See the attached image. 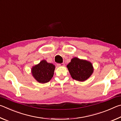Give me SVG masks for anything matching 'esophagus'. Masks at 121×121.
<instances>
[{
    "instance_id": "esophagus-1",
    "label": "esophagus",
    "mask_w": 121,
    "mask_h": 121,
    "mask_svg": "<svg viewBox=\"0 0 121 121\" xmlns=\"http://www.w3.org/2000/svg\"><path fill=\"white\" fill-rule=\"evenodd\" d=\"M57 65H58V67H63L65 65V64L63 63H59V64Z\"/></svg>"
}]
</instances>
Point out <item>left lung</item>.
I'll return each mask as SVG.
<instances>
[{
  "instance_id": "8db88e82",
  "label": "left lung",
  "mask_w": 121,
  "mask_h": 121,
  "mask_svg": "<svg viewBox=\"0 0 121 121\" xmlns=\"http://www.w3.org/2000/svg\"><path fill=\"white\" fill-rule=\"evenodd\" d=\"M67 67L73 78L81 82L85 81L89 78L93 71L91 62L80 60L77 58L71 59V62Z\"/></svg>"
}]
</instances>
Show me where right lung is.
I'll use <instances>...</instances> for the list:
<instances>
[{
  "instance_id": "obj_1",
  "label": "right lung",
  "mask_w": 121,
  "mask_h": 121,
  "mask_svg": "<svg viewBox=\"0 0 121 121\" xmlns=\"http://www.w3.org/2000/svg\"><path fill=\"white\" fill-rule=\"evenodd\" d=\"M55 65L45 60L40 61L39 64L32 68V76L38 82L46 83L50 81L53 76Z\"/></svg>"
}]
</instances>
